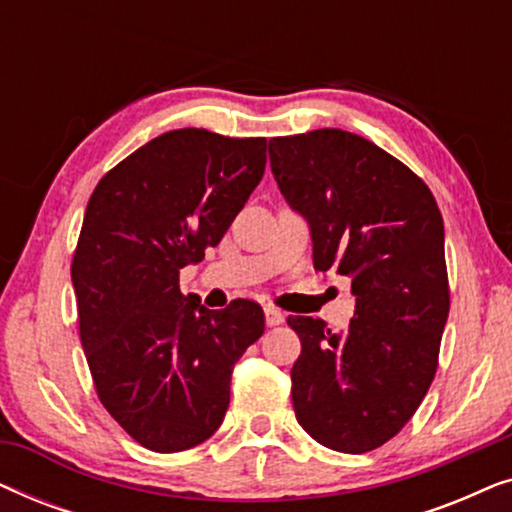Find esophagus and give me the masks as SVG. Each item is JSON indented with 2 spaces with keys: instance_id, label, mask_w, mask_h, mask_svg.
<instances>
[{
  "instance_id": "34e87169",
  "label": "esophagus",
  "mask_w": 512,
  "mask_h": 512,
  "mask_svg": "<svg viewBox=\"0 0 512 512\" xmlns=\"http://www.w3.org/2000/svg\"><path fill=\"white\" fill-rule=\"evenodd\" d=\"M286 314L282 310H277V307H265V324L268 326H279L284 324Z\"/></svg>"
}]
</instances>
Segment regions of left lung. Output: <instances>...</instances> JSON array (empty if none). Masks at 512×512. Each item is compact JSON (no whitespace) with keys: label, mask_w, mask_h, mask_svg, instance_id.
<instances>
[{"label":"left lung","mask_w":512,"mask_h":512,"mask_svg":"<svg viewBox=\"0 0 512 512\" xmlns=\"http://www.w3.org/2000/svg\"><path fill=\"white\" fill-rule=\"evenodd\" d=\"M270 167L310 223L314 270L352 279L345 333L289 317L296 419L317 443L361 454L394 438L429 391L450 312L443 216L429 186L391 153L338 128L275 137Z\"/></svg>","instance_id":"left-lung-1"}]
</instances>
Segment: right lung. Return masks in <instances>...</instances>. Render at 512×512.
Returning <instances> with one entry per match:
<instances>
[{
    "label": "right lung",
    "mask_w": 512,
    "mask_h": 512,
    "mask_svg": "<svg viewBox=\"0 0 512 512\" xmlns=\"http://www.w3.org/2000/svg\"><path fill=\"white\" fill-rule=\"evenodd\" d=\"M265 172V137L170 130L109 170L90 195L72 261L95 391L130 438L181 452L219 429L230 375L263 335L254 300L207 310L179 270L205 258Z\"/></svg>",
    "instance_id": "1"
}]
</instances>
